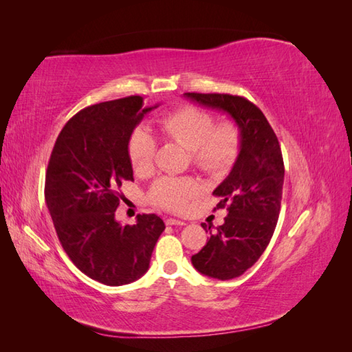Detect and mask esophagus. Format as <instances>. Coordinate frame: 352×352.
<instances>
[{
    "label": "esophagus",
    "mask_w": 352,
    "mask_h": 352,
    "mask_svg": "<svg viewBox=\"0 0 352 352\" xmlns=\"http://www.w3.org/2000/svg\"><path fill=\"white\" fill-rule=\"evenodd\" d=\"M166 223H168V226H184L186 222L180 221V219H175V218H168Z\"/></svg>",
    "instance_id": "esophagus-1"
}]
</instances>
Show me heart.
<instances>
[{
  "label": "heart",
  "mask_w": 352,
  "mask_h": 352,
  "mask_svg": "<svg viewBox=\"0 0 352 352\" xmlns=\"http://www.w3.org/2000/svg\"><path fill=\"white\" fill-rule=\"evenodd\" d=\"M157 129L174 142L189 149L193 166L208 175H219L228 170L241 151L242 136L233 122L216 125L208 111L184 106L157 119ZM157 142L146 129H138L129 139V159L138 174H145L153 166ZM199 192L195 180L188 177H162L149 190L151 204L170 212H180Z\"/></svg>",
  "instance_id": "obj_1"
}]
</instances>
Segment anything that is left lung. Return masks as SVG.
Segmentation results:
<instances>
[{
  "label": "left lung",
  "instance_id": "left-lung-1",
  "mask_svg": "<svg viewBox=\"0 0 352 352\" xmlns=\"http://www.w3.org/2000/svg\"><path fill=\"white\" fill-rule=\"evenodd\" d=\"M184 96L199 106L226 111L241 130L242 145L234 166L213 190L221 199L216 208H227V216L214 231L203 223L210 237L192 256L198 272L231 280L256 263L271 242L283 197L281 148L263 111L243 96L195 92Z\"/></svg>",
  "mask_w": 352,
  "mask_h": 352
}]
</instances>
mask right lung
Returning <instances> with one entry per match:
<instances>
[{
  "instance_id": "right-lung-1",
  "label": "right lung",
  "mask_w": 352,
  "mask_h": 352,
  "mask_svg": "<svg viewBox=\"0 0 352 352\" xmlns=\"http://www.w3.org/2000/svg\"><path fill=\"white\" fill-rule=\"evenodd\" d=\"M155 107L131 95L80 110L58 134L48 162L45 201L58 241L81 272L107 286L140 278L164 230L157 214H139L134 226L115 219L118 189L133 182L129 139Z\"/></svg>"
}]
</instances>
